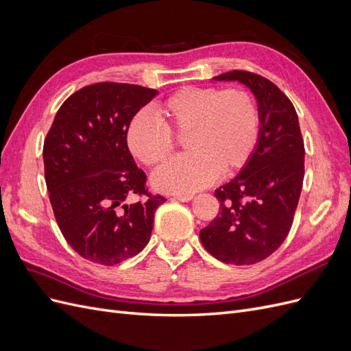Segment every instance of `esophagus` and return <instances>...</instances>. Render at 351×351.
<instances>
[{"label": "esophagus", "mask_w": 351, "mask_h": 351, "mask_svg": "<svg viewBox=\"0 0 351 351\" xmlns=\"http://www.w3.org/2000/svg\"><path fill=\"white\" fill-rule=\"evenodd\" d=\"M174 199L180 200V202H190L193 199V195H182V193H177L174 195Z\"/></svg>", "instance_id": "1"}]
</instances>
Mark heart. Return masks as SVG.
I'll use <instances>...</instances> for the list:
<instances>
[{"mask_svg":"<svg viewBox=\"0 0 351 351\" xmlns=\"http://www.w3.org/2000/svg\"><path fill=\"white\" fill-rule=\"evenodd\" d=\"M161 123L139 112L127 129V146L146 167L164 162L174 149V139H184L187 154L174 158L152 176L162 192L189 195L209 186L222 174L243 168L259 136V112L241 89L186 86L158 107Z\"/></svg>","mask_w":351,"mask_h":351,"instance_id":"1","label":"heart"}]
</instances>
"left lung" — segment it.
Returning <instances> with one entry per match:
<instances>
[{"label":"left lung","mask_w":351,"mask_h":351,"mask_svg":"<svg viewBox=\"0 0 351 351\" xmlns=\"http://www.w3.org/2000/svg\"><path fill=\"white\" fill-rule=\"evenodd\" d=\"M214 80L250 89L258 102L259 136L247 164L215 190L218 217L199 237L218 261L253 265L281 246L293 224L304 177L299 119L291 101L259 74L234 70Z\"/></svg>","instance_id":"obj_1"}]
</instances>
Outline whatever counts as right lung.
I'll list each match as a JSON object with an SVG mask.
<instances>
[{"label": "right lung", "instance_id": "add662e5", "mask_svg": "<svg viewBox=\"0 0 351 351\" xmlns=\"http://www.w3.org/2000/svg\"><path fill=\"white\" fill-rule=\"evenodd\" d=\"M156 95L139 84H90L64 101L47 134L45 182L57 224L73 250L93 263L111 267L142 252L167 200L147 193L127 146L133 117ZM134 193L147 199L127 206Z\"/></svg>", "mask_w": 351, "mask_h": 351}]
</instances>
